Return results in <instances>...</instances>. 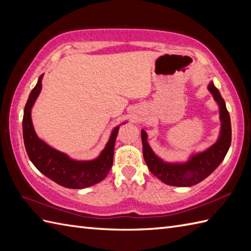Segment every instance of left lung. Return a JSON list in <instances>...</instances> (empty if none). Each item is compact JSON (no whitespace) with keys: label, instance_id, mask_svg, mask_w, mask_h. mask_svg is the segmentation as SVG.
Wrapping results in <instances>:
<instances>
[{"label":"left lung","instance_id":"left-lung-1","mask_svg":"<svg viewBox=\"0 0 251 251\" xmlns=\"http://www.w3.org/2000/svg\"><path fill=\"white\" fill-rule=\"evenodd\" d=\"M209 92L214 95L215 100L220 108L221 132L218 141L208 150L195 154L188 162L183 164L165 163L153 153L152 149L147 141L148 136L145 130H141L142 152L146 164L150 172L164 183L174 186H192L207 178L214 170L219 166L223 158L226 157L231 146L232 128L231 119L226 102L221 94L214 83L208 85Z\"/></svg>","mask_w":251,"mask_h":251}]
</instances>
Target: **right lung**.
<instances>
[{"instance_id": "right-lung-1", "label": "right lung", "mask_w": 251, "mask_h": 251, "mask_svg": "<svg viewBox=\"0 0 251 251\" xmlns=\"http://www.w3.org/2000/svg\"><path fill=\"white\" fill-rule=\"evenodd\" d=\"M42 76L30 93L24 111V142L30 161L47 178L65 188L84 189L100 182L106 177L113 165L114 145L120 127L113 129L103 151L93 161H74L65 153L46 145L37 138L31 120V109L42 88Z\"/></svg>"}]
</instances>
